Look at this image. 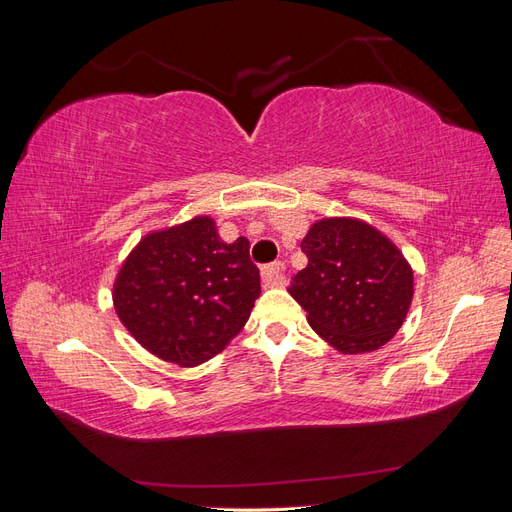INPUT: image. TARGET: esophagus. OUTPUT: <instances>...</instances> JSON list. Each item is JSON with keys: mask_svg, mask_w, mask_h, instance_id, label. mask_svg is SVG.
<instances>
[{"mask_svg": "<svg viewBox=\"0 0 512 512\" xmlns=\"http://www.w3.org/2000/svg\"><path fill=\"white\" fill-rule=\"evenodd\" d=\"M262 284L265 288H275L284 284V262H273L262 269Z\"/></svg>", "mask_w": 512, "mask_h": 512, "instance_id": "1", "label": "esophagus"}]
</instances>
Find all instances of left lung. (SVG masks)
I'll return each mask as SVG.
<instances>
[{"label": "left lung", "instance_id": "obj_1", "mask_svg": "<svg viewBox=\"0 0 512 512\" xmlns=\"http://www.w3.org/2000/svg\"><path fill=\"white\" fill-rule=\"evenodd\" d=\"M307 267L292 299L324 342L342 354L389 344L414 297V271L399 247L359 218H322L301 241Z\"/></svg>", "mask_w": 512, "mask_h": 512}]
</instances>
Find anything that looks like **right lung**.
Wrapping results in <instances>:
<instances>
[{
	"mask_svg": "<svg viewBox=\"0 0 512 512\" xmlns=\"http://www.w3.org/2000/svg\"><path fill=\"white\" fill-rule=\"evenodd\" d=\"M260 297L250 241L226 243L211 215L151 230L115 277L123 327L166 363L196 367L239 335Z\"/></svg>",
	"mask_w": 512,
	"mask_h": 512,
	"instance_id": "right-lung-1",
	"label": "right lung"
}]
</instances>
